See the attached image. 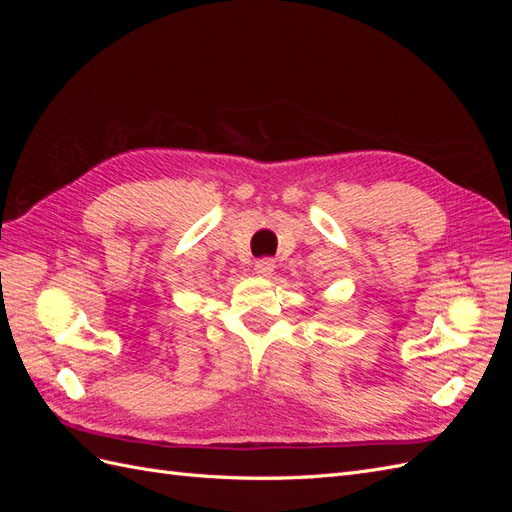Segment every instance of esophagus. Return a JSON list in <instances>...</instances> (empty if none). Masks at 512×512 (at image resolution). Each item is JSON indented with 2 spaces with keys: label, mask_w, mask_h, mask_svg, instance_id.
Returning <instances> with one entry per match:
<instances>
[{
  "label": "esophagus",
  "mask_w": 512,
  "mask_h": 512,
  "mask_svg": "<svg viewBox=\"0 0 512 512\" xmlns=\"http://www.w3.org/2000/svg\"><path fill=\"white\" fill-rule=\"evenodd\" d=\"M254 269H256V273L258 275H271V271L275 269V260L273 258H260V260H256V265H254Z\"/></svg>",
  "instance_id": "esophagus-1"
}]
</instances>
